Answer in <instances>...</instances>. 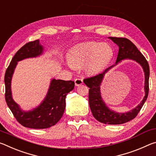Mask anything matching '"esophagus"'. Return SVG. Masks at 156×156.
Masks as SVG:
<instances>
[{
  "label": "esophagus",
  "mask_w": 156,
  "mask_h": 156,
  "mask_svg": "<svg viewBox=\"0 0 156 156\" xmlns=\"http://www.w3.org/2000/svg\"><path fill=\"white\" fill-rule=\"evenodd\" d=\"M75 86H80L83 83V80L81 78H76L75 80Z\"/></svg>",
  "instance_id": "esophagus-1"
}]
</instances>
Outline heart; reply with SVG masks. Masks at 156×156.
Wrapping results in <instances>:
<instances>
[{"mask_svg": "<svg viewBox=\"0 0 156 156\" xmlns=\"http://www.w3.org/2000/svg\"><path fill=\"white\" fill-rule=\"evenodd\" d=\"M113 56V50L107 43L89 41L74 47L70 54V65L75 68L86 65L88 73L96 74L106 67Z\"/></svg>", "mask_w": 156, "mask_h": 156, "instance_id": "heart-1", "label": "heart"}]
</instances>
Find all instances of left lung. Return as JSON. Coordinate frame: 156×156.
Segmentation results:
<instances>
[{
	"instance_id": "obj_1",
	"label": "left lung",
	"mask_w": 156,
	"mask_h": 156,
	"mask_svg": "<svg viewBox=\"0 0 156 156\" xmlns=\"http://www.w3.org/2000/svg\"><path fill=\"white\" fill-rule=\"evenodd\" d=\"M109 39L115 43L119 47L115 63H117L119 61L124 58H131L136 61L142 66L145 73V96L144 99L136 108L133 109L128 113H117L108 108L104 102L102 101L99 88L104 75L108 70V69L113 67L114 65L106 68L105 70L98 75L85 78L83 80V82L88 88H90L88 92L89 105L93 115L97 120L104 124H122L134 119L137 115L144 102L147 100L149 90V66L146 58L129 39L126 38L117 37H109Z\"/></svg>"
}]
</instances>
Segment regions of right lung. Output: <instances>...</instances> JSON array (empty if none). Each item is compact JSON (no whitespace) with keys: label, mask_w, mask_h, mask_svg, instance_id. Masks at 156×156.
Masks as SVG:
<instances>
[{"label":"right lung","mask_w":156,"mask_h":156,"mask_svg":"<svg viewBox=\"0 0 156 156\" xmlns=\"http://www.w3.org/2000/svg\"><path fill=\"white\" fill-rule=\"evenodd\" d=\"M42 52L43 47L39 44V40L27 43L15 54L5 75V98L7 106L18 122L30 129H47L57 124L64 113L66 97L75 87L74 81L52 80L46 98L39 106L29 112L22 111L19 108L12 99L11 93V80L17 61L37 57Z\"/></svg>","instance_id":"add662e5"}]
</instances>
